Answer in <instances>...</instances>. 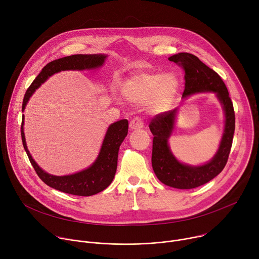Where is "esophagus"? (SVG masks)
<instances>
[{
	"instance_id": "34e87169",
	"label": "esophagus",
	"mask_w": 259,
	"mask_h": 259,
	"mask_svg": "<svg viewBox=\"0 0 259 259\" xmlns=\"http://www.w3.org/2000/svg\"><path fill=\"white\" fill-rule=\"evenodd\" d=\"M143 120L141 117H135L133 118L131 121H130V124H129V127L130 129L132 130H135V129H140L143 127Z\"/></svg>"
}]
</instances>
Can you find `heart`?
<instances>
[{
	"instance_id": "heart-1",
	"label": "heart",
	"mask_w": 259,
	"mask_h": 259,
	"mask_svg": "<svg viewBox=\"0 0 259 259\" xmlns=\"http://www.w3.org/2000/svg\"><path fill=\"white\" fill-rule=\"evenodd\" d=\"M177 81L162 73H139L124 87L125 95L135 102H147L154 98V107L165 109L173 99Z\"/></svg>"
}]
</instances>
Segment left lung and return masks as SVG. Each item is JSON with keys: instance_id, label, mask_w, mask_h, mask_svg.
I'll use <instances>...</instances> for the list:
<instances>
[{"instance_id": "obj_1", "label": "left lung", "mask_w": 259, "mask_h": 259, "mask_svg": "<svg viewBox=\"0 0 259 259\" xmlns=\"http://www.w3.org/2000/svg\"><path fill=\"white\" fill-rule=\"evenodd\" d=\"M184 71V91L182 97L198 92H215L224 105L226 114L225 133L214 158L203 166H189L179 163L168 145L173 130L176 108L155 116L150 122L154 135L152 165L161 182L180 190L195 189L207 183L224 170L227 165L235 132V112L228 88L218 73L203 63L197 56L182 52L169 57Z\"/></svg>"}]
</instances>
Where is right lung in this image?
<instances>
[{
  "instance_id": "add662e5",
  "label": "right lung",
  "mask_w": 259,
  "mask_h": 259,
  "mask_svg": "<svg viewBox=\"0 0 259 259\" xmlns=\"http://www.w3.org/2000/svg\"><path fill=\"white\" fill-rule=\"evenodd\" d=\"M105 57L106 56L102 54H76L49 62L43 67L41 72L27 88L23 97L22 112L34 90L39 88L41 84H43L53 73L66 69L80 70L95 68L102 65ZM128 126L129 124L127 120H121L110 125L105 134L98 158L93 165L79 173L66 176H54L48 174L33 161L26 147L23 132V118L21 123V139L30 164L32 165L35 173L47 186L62 193L88 197L102 192L112 183L117 171L119 149L121 143L127 136Z\"/></svg>"
}]
</instances>
